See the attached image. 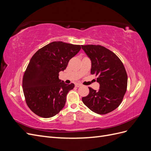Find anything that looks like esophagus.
I'll return each mask as SVG.
<instances>
[{"label":"esophagus","instance_id":"obj_1","mask_svg":"<svg viewBox=\"0 0 151 151\" xmlns=\"http://www.w3.org/2000/svg\"><path fill=\"white\" fill-rule=\"evenodd\" d=\"M75 86H76V87H77V88H79V87H81L82 85L79 83H76Z\"/></svg>","mask_w":151,"mask_h":151}]
</instances>
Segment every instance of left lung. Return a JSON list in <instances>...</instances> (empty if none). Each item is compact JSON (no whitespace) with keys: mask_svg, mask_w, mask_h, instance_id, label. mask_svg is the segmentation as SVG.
<instances>
[{"mask_svg":"<svg viewBox=\"0 0 151 151\" xmlns=\"http://www.w3.org/2000/svg\"><path fill=\"white\" fill-rule=\"evenodd\" d=\"M91 61V74L98 76L99 89L89 88L82 98L91 111L99 114L111 112L119 106L127 91L128 77L123 63L116 55L101 45H81Z\"/></svg>","mask_w":151,"mask_h":151,"instance_id":"left-lung-1","label":"left lung"}]
</instances>
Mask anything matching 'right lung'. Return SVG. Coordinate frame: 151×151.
<instances>
[{
  "label": "right lung",
  "instance_id": "obj_1",
  "mask_svg": "<svg viewBox=\"0 0 151 151\" xmlns=\"http://www.w3.org/2000/svg\"><path fill=\"white\" fill-rule=\"evenodd\" d=\"M81 48V45L53 42L32 57L23 76L22 89L27 105L36 115L50 118L64 107L67 94L74 84H65L58 74Z\"/></svg>",
  "mask_w": 151,
  "mask_h": 151
}]
</instances>
